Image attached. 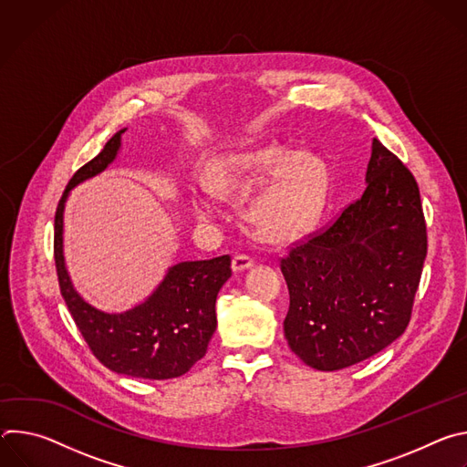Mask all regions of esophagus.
I'll return each instance as SVG.
<instances>
[{"mask_svg": "<svg viewBox=\"0 0 467 467\" xmlns=\"http://www.w3.org/2000/svg\"><path fill=\"white\" fill-rule=\"evenodd\" d=\"M253 264H254V260H253L251 256H247V254H236V256L233 258V270H234V272H244V270L253 268Z\"/></svg>", "mask_w": 467, "mask_h": 467, "instance_id": "esophagus-1", "label": "esophagus"}]
</instances>
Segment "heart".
Here are the masks:
<instances>
[{"label": "heart", "instance_id": "b5f03b06", "mask_svg": "<svg viewBox=\"0 0 467 467\" xmlns=\"http://www.w3.org/2000/svg\"><path fill=\"white\" fill-rule=\"evenodd\" d=\"M211 193L225 202L245 197V218L256 236L285 244L305 236L321 214L328 195V170L308 151L265 144L213 159L203 173ZM192 211L209 220L213 209L203 195L192 197Z\"/></svg>", "mask_w": 467, "mask_h": 467}]
</instances>
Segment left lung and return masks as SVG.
Instances as JSON below:
<instances>
[{
    "mask_svg": "<svg viewBox=\"0 0 467 467\" xmlns=\"http://www.w3.org/2000/svg\"><path fill=\"white\" fill-rule=\"evenodd\" d=\"M425 256L418 182L373 139L362 197L281 258L290 349L314 369L337 371L388 348L410 321Z\"/></svg>",
    "mask_w": 467,
    "mask_h": 467,
    "instance_id": "8db88e82",
    "label": "left lung"
}]
</instances>
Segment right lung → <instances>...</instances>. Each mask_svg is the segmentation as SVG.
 Returning <instances> with one entry per match:
<instances>
[{"mask_svg": "<svg viewBox=\"0 0 467 467\" xmlns=\"http://www.w3.org/2000/svg\"><path fill=\"white\" fill-rule=\"evenodd\" d=\"M125 130L119 129L66 186L55 213V265L66 306L94 357L119 375L166 380L184 375L205 357L218 323L216 297L231 277V256L171 265L153 294L125 312H103L79 296L64 262V205L72 188L114 162Z\"/></svg>", "mask_w": 467, "mask_h": 467, "instance_id": "1", "label": "right lung"}]
</instances>
